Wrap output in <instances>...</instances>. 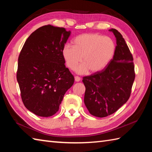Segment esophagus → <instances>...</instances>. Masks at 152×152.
Wrapping results in <instances>:
<instances>
[{"instance_id":"34e87169","label":"esophagus","mask_w":152,"mask_h":152,"mask_svg":"<svg viewBox=\"0 0 152 152\" xmlns=\"http://www.w3.org/2000/svg\"><path fill=\"white\" fill-rule=\"evenodd\" d=\"M74 80H75L76 82H80V80H81V78H80L79 76H75V77H74Z\"/></svg>"}]
</instances>
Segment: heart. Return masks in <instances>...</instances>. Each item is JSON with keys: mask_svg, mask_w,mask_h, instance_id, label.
Returning <instances> with one entry per match:
<instances>
[{"mask_svg": "<svg viewBox=\"0 0 152 152\" xmlns=\"http://www.w3.org/2000/svg\"><path fill=\"white\" fill-rule=\"evenodd\" d=\"M74 46L66 44L62 55L68 67L74 69L82 60L83 63L76 68L79 74L89 70L95 73L104 69L114 57L115 45L111 38L96 33L80 34L74 40Z\"/></svg>", "mask_w": 152, "mask_h": 152, "instance_id": "heart-1", "label": "heart"}]
</instances>
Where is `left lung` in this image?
Returning <instances> with one entry per match:
<instances>
[{
	"mask_svg": "<svg viewBox=\"0 0 152 152\" xmlns=\"http://www.w3.org/2000/svg\"><path fill=\"white\" fill-rule=\"evenodd\" d=\"M116 38L114 57L104 69L83 78L84 103L89 113L99 118L114 114L129 99L134 78L133 57L121 33L109 30Z\"/></svg>",
	"mask_w": 152,
	"mask_h": 152,
	"instance_id": "1",
	"label": "left lung"
}]
</instances>
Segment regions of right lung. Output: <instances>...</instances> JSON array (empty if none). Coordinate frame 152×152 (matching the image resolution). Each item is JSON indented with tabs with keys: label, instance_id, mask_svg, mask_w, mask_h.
Instances as JSON below:
<instances>
[{
	"label": "right lung",
	"instance_id": "obj_1",
	"mask_svg": "<svg viewBox=\"0 0 152 152\" xmlns=\"http://www.w3.org/2000/svg\"><path fill=\"white\" fill-rule=\"evenodd\" d=\"M70 34L63 27L44 25L28 37L19 53L17 80L21 99L35 115H54L73 85L74 76L62 55Z\"/></svg>",
	"mask_w": 152,
	"mask_h": 152
}]
</instances>
